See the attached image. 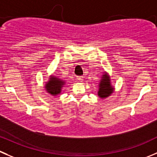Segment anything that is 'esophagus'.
<instances>
[{"mask_svg": "<svg viewBox=\"0 0 157 157\" xmlns=\"http://www.w3.org/2000/svg\"><path fill=\"white\" fill-rule=\"evenodd\" d=\"M83 76H78V77H77V80H79V81H80V80H83Z\"/></svg>", "mask_w": 157, "mask_h": 157, "instance_id": "34e87169", "label": "esophagus"}]
</instances>
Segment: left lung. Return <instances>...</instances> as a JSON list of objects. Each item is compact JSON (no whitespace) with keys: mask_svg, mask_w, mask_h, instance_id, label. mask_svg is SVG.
<instances>
[{"mask_svg":"<svg viewBox=\"0 0 157 157\" xmlns=\"http://www.w3.org/2000/svg\"><path fill=\"white\" fill-rule=\"evenodd\" d=\"M100 88H99L98 95L101 98H106V97H109L113 91L112 86H110V82H109V79L108 78L106 74L103 75L102 77L101 81L100 82Z\"/></svg>","mask_w":157,"mask_h":157,"instance_id":"8db88e82","label":"left lung"}]
</instances>
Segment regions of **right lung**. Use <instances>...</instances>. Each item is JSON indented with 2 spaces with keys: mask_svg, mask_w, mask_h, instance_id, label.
I'll use <instances>...</instances> for the list:
<instances>
[{
  "mask_svg": "<svg viewBox=\"0 0 157 157\" xmlns=\"http://www.w3.org/2000/svg\"><path fill=\"white\" fill-rule=\"evenodd\" d=\"M64 82L57 77H52L46 84V90L48 93L55 96L60 94Z\"/></svg>",
  "mask_w": 157,
  "mask_h": 157,
  "instance_id": "1",
  "label": "right lung"
}]
</instances>
